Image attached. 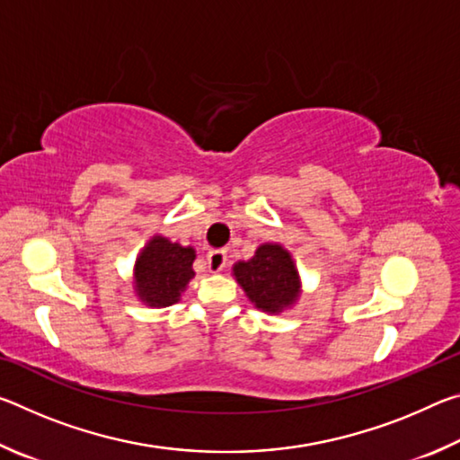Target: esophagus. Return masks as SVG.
I'll list each match as a JSON object with an SVG mask.
<instances>
[{
	"mask_svg": "<svg viewBox=\"0 0 460 460\" xmlns=\"http://www.w3.org/2000/svg\"><path fill=\"white\" fill-rule=\"evenodd\" d=\"M225 263H227V253H225L223 249H215V252L207 253V266L208 271H213V274L221 271L225 268Z\"/></svg>",
	"mask_w": 460,
	"mask_h": 460,
	"instance_id": "34e87169",
	"label": "esophagus"
}]
</instances>
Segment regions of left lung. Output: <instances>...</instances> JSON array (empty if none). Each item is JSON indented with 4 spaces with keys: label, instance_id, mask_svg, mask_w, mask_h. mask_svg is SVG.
Returning <instances> with one entry per match:
<instances>
[{
    "label": "left lung",
    "instance_id": "left-lung-1",
    "mask_svg": "<svg viewBox=\"0 0 460 460\" xmlns=\"http://www.w3.org/2000/svg\"><path fill=\"white\" fill-rule=\"evenodd\" d=\"M231 276L261 313L279 314L300 300L298 268L282 243H261L252 260L233 266Z\"/></svg>",
    "mask_w": 460,
    "mask_h": 460
}]
</instances>
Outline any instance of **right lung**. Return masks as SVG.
I'll use <instances>...</instances> for the list:
<instances>
[{
	"label": "right lung",
	"mask_w": 460,
	"mask_h": 460,
	"mask_svg": "<svg viewBox=\"0 0 460 460\" xmlns=\"http://www.w3.org/2000/svg\"><path fill=\"white\" fill-rule=\"evenodd\" d=\"M197 252L164 235H154L137 253L134 263V292L142 305L166 308L181 300L194 278L192 261Z\"/></svg>",
	"instance_id": "add662e5"
}]
</instances>
